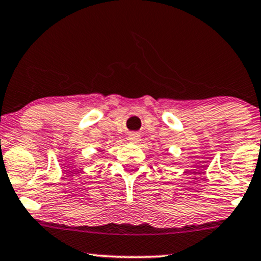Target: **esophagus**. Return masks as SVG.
I'll use <instances>...</instances> for the list:
<instances>
[{
	"label": "esophagus",
	"instance_id": "esophagus-1",
	"mask_svg": "<svg viewBox=\"0 0 261 261\" xmlns=\"http://www.w3.org/2000/svg\"><path fill=\"white\" fill-rule=\"evenodd\" d=\"M128 141L134 142V143H136V142L140 141V135L136 134V133L130 134V135H128Z\"/></svg>",
	"mask_w": 261,
	"mask_h": 261
}]
</instances>
